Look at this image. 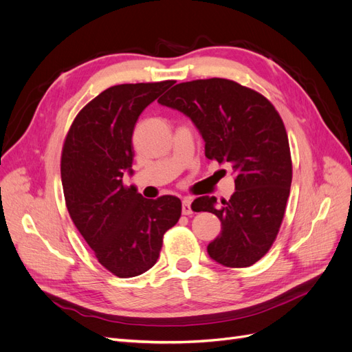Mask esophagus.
I'll return each mask as SVG.
<instances>
[{
	"mask_svg": "<svg viewBox=\"0 0 352 352\" xmlns=\"http://www.w3.org/2000/svg\"><path fill=\"white\" fill-rule=\"evenodd\" d=\"M182 212H184L185 216L192 214V208H190V199L189 198H185L182 201Z\"/></svg>",
	"mask_w": 352,
	"mask_h": 352,
	"instance_id": "esophagus-1",
	"label": "esophagus"
}]
</instances>
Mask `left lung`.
I'll return each mask as SVG.
<instances>
[{
    "instance_id": "left-lung-1",
    "label": "left lung",
    "mask_w": 352,
    "mask_h": 352,
    "mask_svg": "<svg viewBox=\"0 0 352 352\" xmlns=\"http://www.w3.org/2000/svg\"><path fill=\"white\" fill-rule=\"evenodd\" d=\"M158 102L188 116L206 142V157L228 163L235 194L217 204L199 197L194 211L221 221L208 243L210 257L226 267H250L278 236L292 182V162L285 124L273 104L247 87L220 78L177 83Z\"/></svg>"
}]
</instances>
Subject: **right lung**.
Segmentation results:
<instances>
[{
  "label": "right lung",
  "instance_id": "1",
  "mask_svg": "<svg viewBox=\"0 0 352 352\" xmlns=\"http://www.w3.org/2000/svg\"><path fill=\"white\" fill-rule=\"evenodd\" d=\"M173 80L124 83L102 91L79 111L61 153V184L69 214L101 265L119 278L150 270L164 233L182 212L177 197L146 199L132 175L138 117Z\"/></svg>",
  "mask_w": 352,
  "mask_h": 352
}]
</instances>
